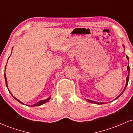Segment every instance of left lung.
I'll use <instances>...</instances> for the list:
<instances>
[{"mask_svg": "<svg viewBox=\"0 0 133 133\" xmlns=\"http://www.w3.org/2000/svg\"><path fill=\"white\" fill-rule=\"evenodd\" d=\"M123 47H124V45H123ZM126 58H127V59H128V60H129V57H128V56H126ZM127 69H128V76H127V77H126V85H125V88H124V90H123V92H122L121 93V94H120L118 96H117V97H116V98L114 99V100L117 99L118 98V97H119V96H120L121 95V94H123V92H124V91H125V89H126V87H127V86H128V81H129V65H128V68H127ZM86 100H87V101L89 102V103L96 104H103L104 103H99V102H96V101H92V100H90V99H86Z\"/></svg>", "mask_w": 133, "mask_h": 133, "instance_id": "obj_1", "label": "left lung"}]
</instances>
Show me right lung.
Listing matches in <instances>:
<instances>
[{
  "instance_id": "add662e5",
  "label": "right lung",
  "mask_w": 133,
  "mask_h": 133,
  "mask_svg": "<svg viewBox=\"0 0 133 133\" xmlns=\"http://www.w3.org/2000/svg\"><path fill=\"white\" fill-rule=\"evenodd\" d=\"M6 67V66H5ZM4 77H5V84H6V86H7V89H8V87H7V78H6V76H5V73H4ZM8 90H9V92L10 93V94H11L12 96H13V95H12V94L11 92H10V91H9V89H8ZM13 97L14 99H16L17 101L18 102H19L20 103H21V104H24V105H25V104H24L23 103H22V102L21 101H20L18 99H17L16 97H15L14 96H13ZM51 96H50V97H49L48 98H47V99H44V100H41V101H39L38 102V103H36V104H33V105H27V106H41V105H42L43 104H44V103H47V102H48L50 100V99H51Z\"/></svg>"
}]
</instances>
